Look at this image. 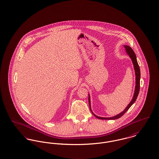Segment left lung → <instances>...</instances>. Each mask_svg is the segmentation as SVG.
<instances>
[{
    "mask_svg": "<svg viewBox=\"0 0 159 159\" xmlns=\"http://www.w3.org/2000/svg\"><path fill=\"white\" fill-rule=\"evenodd\" d=\"M124 48L125 49V51L129 55V57H130L134 66V70L135 72V91H134V94L133 96V98L132 99V101H130V102L129 104V105L127 106V107L124 109L123 111H122L121 113H120V114L113 116V117H110V118H103V117H99L96 116V115H94L93 113V112L91 110V104H90V98H89V95L88 94V102H89V108L90 110L91 111V113L94 115V116H96L97 118L100 119V120H116V119H118L120 118H121L124 114L129 109V108L132 106V105L135 102L138 95L139 94V91H140V67L139 65L138 64L137 60V57H136V55L135 52H134V51L132 50V49L129 46H124Z\"/></svg>",
    "mask_w": 159,
    "mask_h": 159,
    "instance_id": "8db88e82",
    "label": "left lung"
}]
</instances>
